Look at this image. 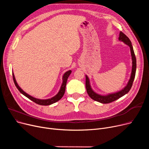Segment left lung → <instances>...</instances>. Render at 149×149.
Returning a JSON list of instances; mask_svg holds the SVG:
<instances>
[{"instance_id": "1", "label": "left lung", "mask_w": 149, "mask_h": 149, "mask_svg": "<svg viewBox=\"0 0 149 149\" xmlns=\"http://www.w3.org/2000/svg\"><path fill=\"white\" fill-rule=\"evenodd\" d=\"M119 40L123 42L124 43H125L130 47L131 55H132V74L130 77V79L129 81V83L125 87L123 90H121L118 92H116L115 93H111V94H109L106 96L100 95L97 94V93H96L95 92H94L92 91V89L91 88L88 77V76H86V88L87 93H88L89 96L93 100L97 101L98 102L103 103V104H107V103H112L113 101L119 99L125 94H126V93H128L130 90L132 86L133 82H134L135 79V74H136V60L134 51V49H133V46L132 45V43L130 40V39L128 38V37H127L126 35L124 34L123 32H121V31L120 33Z\"/></svg>"}]
</instances>
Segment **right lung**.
I'll list each match as a JSON object with an SVG mask.
<instances>
[{"mask_svg":"<svg viewBox=\"0 0 149 149\" xmlns=\"http://www.w3.org/2000/svg\"><path fill=\"white\" fill-rule=\"evenodd\" d=\"M71 72H72L71 70H68V71H67L64 74L63 77V83H62V85H61V86L60 91L58 92V93H57V94L56 96H54V97H52V98H51L50 99H48V100L37 99V98H34L33 97L29 95L28 94H27L26 93H25L24 91H23L19 86V85L17 84L16 81H15L14 74H13V80H14V84L15 85V86H16L17 89L20 92V93H22L23 95H24L25 97H26L29 100H31V101H33V102L36 103L37 104L42 105V106H48V105H50V104H53L54 103L57 102V101L60 100L63 97V96L64 95L65 92V89H66V85L67 80H68V79L69 76L70 75V74H71Z\"/></svg>","mask_w":149,"mask_h":149,"instance_id":"add662e5","label":"right lung"}]
</instances>
